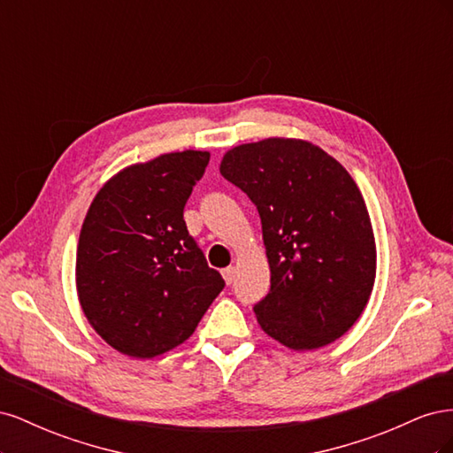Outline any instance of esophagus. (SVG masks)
Masks as SVG:
<instances>
[{"label": "esophagus", "instance_id": "esophagus-1", "mask_svg": "<svg viewBox=\"0 0 453 453\" xmlns=\"http://www.w3.org/2000/svg\"><path fill=\"white\" fill-rule=\"evenodd\" d=\"M221 273H223L225 281L230 285L232 281H234V276H236V268H234V266H228V268H225Z\"/></svg>", "mask_w": 453, "mask_h": 453}]
</instances>
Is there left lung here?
Returning a JSON list of instances; mask_svg holds the SVG:
<instances>
[{
    "mask_svg": "<svg viewBox=\"0 0 453 453\" xmlns=\"http://www.w3.org/2000/svg\"><path fill=\"white\" fill-rule=\"evenodd\" d=\"M221 173L257 205L270 291L257 321L291 349L348 333L376 278V243L359 187L338 160L303 140L268 138L230 149Z\"/></svg>",
    "mask_w": 453,
    "mask_h": 453,
    "instance_id": "1",
    "label": "left lung"
}]
</instances>
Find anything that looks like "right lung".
I'll list each match as a JSON object with an SVG mask.
<instances>
[{
	"label": "right lung",
	"instance_id": "obj_1",
	"mask_svg": "<svg viewBox=\"0 0 453 453\" xmlns=\"http://www.w3.org/2000/svg\"><path fill=\"white\" fill-rule=\"evenodd\" d=\"M208 162L205 150H183L134 164L100 188L85 217L79 303L94 331L130 357L183 344L225 287L183 219Z\"/></svg>",
	"mask_w": 453,
	"mask_h": 453
}]
</instances>
